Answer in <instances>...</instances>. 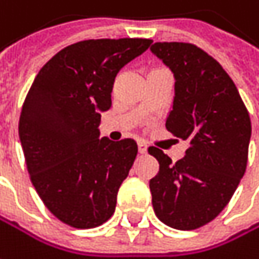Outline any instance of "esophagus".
Here are the masks:
<instances>
[{"label":"esophagus","instance_id":"obj_1","mask_svg":"<svg viewBox=\"0 0 259 259\" xmlns=\"http://www.w3.org/2000/svg\"><path fill=\"white\" fill-rule=\"evenodd\" d=\"M147 148H148V147H147V144H145L144 141H139V142H138V151H139V153L145 154L147 153Z\"/></svg>","mask_w":259,"mask_h":259}]
</instances>
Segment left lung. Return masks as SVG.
<instances>
[{"mask_svg":"<svg viewBox=\"0 0 259 259\" xmlns=\"http://www.w3.org/2000/svg\"><path fill=\"white\" fill-rule=\"evenodd\" d=\"M151 50L177 78L166 129L190 144L177 163L148 148L160 166L150 181L154 212L172 228L196 230L223 212L246 172L250 117L236 84L203 49L164 41Z\"/></svg>","mask_w":259,"mask_h":259,"instance_id":"1","label":"left lung"}]
</instances>
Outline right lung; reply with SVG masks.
<instances>
[{
  "label": "right lung",
  "mask_w": 259,
  "mask_h": 259,
  "mask_svg": "<svg viewBox=\"0 0 259 259\" xmlns=\"http://www.w3.org/2000/svg\"><path fill=\"white\" fill-rule=\"evenodd\" d=\"M153 39H85L62 49L36 74L19 120L32 185L46 207L74 228L106 223L138 145L99 139L101 111L111 106L118 71Z\"/></svg>",
  "instance_id": "obj_1"
}]
</instances>
